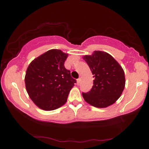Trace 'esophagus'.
I'll return each mask as SVG.
<instances>
[{
  "label": "esophagus",
  "instance_id": "34e87169",
  "mask_svg": "<svg viewBox=\"0 0 149 149\" xmlns=\"http://www.w3.org/2000/svg\"><path fill=\"white\" fill-rule=\"evenodd\" d=\"M79 83H80V79L79 78V79H77V84L79 85Z\"/></svg>",
  "mask_w": 149,
  "mask_h": 149
}]
</instances>
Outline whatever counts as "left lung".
<instances>
[{"instance_id":"left-lung-1","label":"left lung","mask_w":149,"mask_h":149,"mask_svg":"<svg viewBox=\"0 0 149 149\" xmlns=\"http://www.w3.org/2000/svg\"><path fill=\"white\" fill-rule=\"evenodd\" d=\"M83 58L95 78L90 91L82 93L84 100L97 108H107L114 104L125 87V74L122 66L110 54L100 50Z\"/></svg>"}]
</instances>
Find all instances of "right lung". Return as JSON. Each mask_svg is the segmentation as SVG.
Returning <instances> with one entry per match:
<instances>
[{
  "instance_id": "add662e5",
  "label": "right lung",
  "mask_w": 149,
  "mask_h": 149,
  "mask_svg": "<svg viewBox=\"0 0 149 149\" xmlns=\"http://www.w3.org/2000/svg\"><path fill=\"white\" fill-rule=\"evenodd\" d=\"M68 54L51 49L30 63L26 70L25 84L30 99L42 110H54L67 101L76 82L64 67Z\"/></svg>"
}]
</instances>
